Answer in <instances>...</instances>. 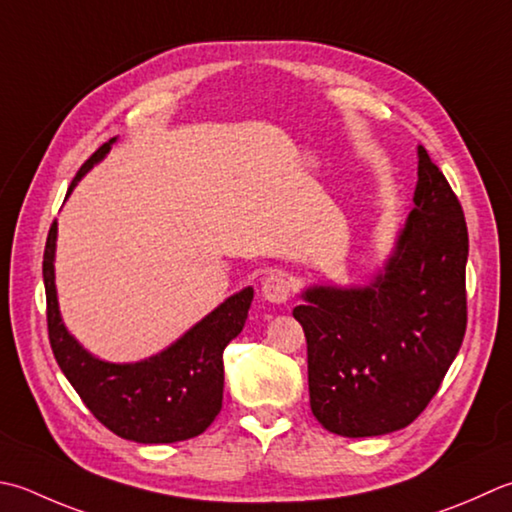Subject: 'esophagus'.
Segmentation results:
<instances>
[{"label":"esophagus","instance_id":"obj_1","mask_svg":"<svg viewBox=\"0 0 512 512\" xmlns=\"http://www.w3.org/2000/svg\"><path fill=\"white\" fill-rule=\"evenodd\" d=\"M290 277L284 273H270L262 282V295L270 304H286L290 299Z\"/></svg>","mask_w":512,"mask_h":512}]
</instances>
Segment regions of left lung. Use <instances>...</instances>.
<instances>
[{"mask_svg":"<svg viewBox=\"0 0 512 512\" xmlns=\"http://www.w3.org/2000/svg\"><path fill=\"white\" fill-rule=\"evenodd\" d=\"M417 155L413 210L382 273L364 288H306L293 310L308 346L310 410L335 435L413 424L464 342V210L424 146Z\"/></svg>","mask_w":512,"mask_h":512,"instance_id":"1","label":"left lung"}]
</instances>
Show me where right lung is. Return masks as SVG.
<instances>
[{
	"mask_svg": "<svg viewBox=\"0 0 512 512\" xmlns=\"http://www.w3.org/2000/svg\"><path fill=\"white\" fill-rule=\"evenodd\" d=\"M99 146L70 184L68 193L113 146ZM57 222L44 250L48 339L59 368L86 408L115 435L137 444H173L202 435L224 397V348L246 324L253 288L228 297L202 322L162 353L137 364L102 362L77 344L62 324L55 290Z\"/></svg>",
	"mask_w": 512,
	"mask_h": 512,
	"instance_id": "obj_1",
	"label": "right lung"
}]
</instances>
